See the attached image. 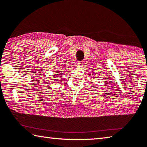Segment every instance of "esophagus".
I'll return each mask as SVG.
<instances>
[{
  "mask_svg": "<svg viewBox=\"0 0 147 147\" xmlns=\"http://www.w3.org/2000/svg\"><path fill=\"white\" fill-rule=\"evenodd\" d=\"M83 65H84V63H83V61H80L77 63V65L79 66H82Z\"/></svg>",
  "mask_w": 147,
  "mask_h": 147,
  "instance_id": "34e87169",
  "label": "esophagus"
}]
</instances>
